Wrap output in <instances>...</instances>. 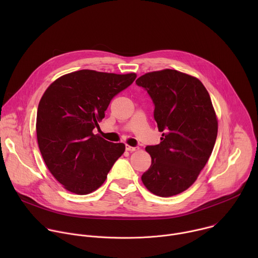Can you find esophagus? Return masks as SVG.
<instances>
[{"label":"esophagus","mask_w":258,"mask_h":258,"mask_svg":"<svg viewBox=\"0 0 258 258\" xmlns=\"http://www.w3.org/2000/svg\"><path fill=\"white\" fill-rule=\"evenodd\" d=\"M125 149H126V151L133 152V151L138 150L139 148H138V147H132V146H130V145H125Z\"/></svg>","instance_id":"obj_1"}]
</instances>
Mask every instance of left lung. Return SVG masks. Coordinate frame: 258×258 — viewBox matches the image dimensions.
<instances>
[{"instance_id": "obj_1", "label": "left lung", "mask_w": 258, "mask_h": 258, "mask_svg": "<svg viewBox=\"0 0 258 258\" xmlns=\"http://www.w3.org/2000/svg\"><path fill=\"white\" fill-rule=\"evenodd\" d=\"M136 84L150 96L162 133L158 145L146 147L152 161L142 181L157 196L177 195L193 185L213 150L217 120L210 96L199 80L173 69L146 73Z\"/></svg>"}]
</instances>
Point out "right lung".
<instances>
[{
	"mask_svg": "<svg viewBox=\"0 0 258 258\" xmlns=\"http://www.w3.org/2000/svg\"><path fill=\"white\" fill-rule=\"evenodd\" d=\"M136 73L79 70L56 80L43 95L36 114L39 148L54 177L78 195L97 190L123 154L122 143L98 135L110 101L130 87Z\"/></svg>",
	"mask_w": 258,
	"mask_h": 258,
	"instance_id": "add662e5",
	"label": "right lung"
}]
</instances>
